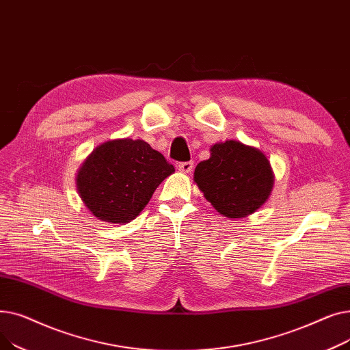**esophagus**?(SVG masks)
<instances>
[{"label":"esophagus","instance_id":"obj_1","mask_svg":"<svg viewBox=\"0 0 350 350\" xmlns=\"http://www.w3.org/2000/svg\"><path fill=\"white\" fill-rule=\"evenodd\" d=\"M177 167L183 173H190L194 169V163L193 161H181V163H178Z\"/></svg>","mask_w":350,"mask_h":350}]
</instances>
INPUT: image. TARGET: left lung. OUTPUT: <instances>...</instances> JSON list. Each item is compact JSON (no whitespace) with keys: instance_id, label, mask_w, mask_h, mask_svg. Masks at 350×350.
<instances>
[{"instance_id":"1","label":"left lung","mask_w":350,"mask_h":350,"mask_svg":"<svg viewBox=\"0 0 350 350\" xmlns=\"http://www.w3.org/2000/svg\"><path fill=\"white\" fill-rule=\"evenodd\" d=\"M194 181L219 214L241 218L265 203L273 176L260 150L227 140L214 144L211 157L197 164Z\"/></svg>"}]
</instances>
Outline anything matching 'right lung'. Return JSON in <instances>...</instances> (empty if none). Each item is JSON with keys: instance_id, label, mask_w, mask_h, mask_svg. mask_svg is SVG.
<instances>
[{"instance_id": "1", "label": "right lung", "mask_w": 350, "mask_h": 350, "mask_svg": "<svg viewBox=\"0 0 350 350\" xmlns=\"http://www.w3.org/2000/svg\"><path fill=\"white\" fill-rule=\"evenodd\" d=\"M173 164L143 140L100 144L78 173V191L89 211L106 223H129L149 203Z\"/></svg>"}]
</instances>
